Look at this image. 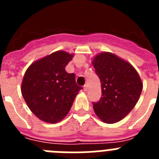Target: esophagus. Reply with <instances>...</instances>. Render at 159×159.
I'll return each instance as SVG.
<instances>
[{
	"mask_svg": "<svg viewBox=\"0 0 159 159\" xmlns=\"http://www.w3.org/2000/svg\"><path fill=\"white\" fill-rule=\"evenodd\" d=\"M84 92H87V91H88V86H87V85H84Z\"/></svg>",
	"mask_w": 159,
	"mask_h": 159,
	"instance_id": "1",
	"label": "esophagus"
}]
</instances>
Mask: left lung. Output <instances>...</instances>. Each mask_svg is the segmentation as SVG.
<instances>
[{"label":"left lung","mask_w":159,"mask_h":159,"mask_svg":"<svg viewBox=\"0 0 159 159\" xmlns=\"http://www.w3.org/2000/svg\"><path fill=\"white\" fill-rule=\"evenodd\" d=\"M101 83L102 97L93 102L96 116L106 123L120 121L139 99L143 83L130 63L113 53L102 52L92 61Z\"/></svg>","instance_id":"1"}]
</instances>
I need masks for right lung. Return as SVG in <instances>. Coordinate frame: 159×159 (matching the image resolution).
I'll return each instance as SVG.
<instances>
[{
  "label": "right lung",
  "mask_w": 159,
  "mask_h": 159,
  "mask_svg": "<svg viewBox=\"0 0 159 159\" xmlns=\"http://www.w3.org/2000/svg\"><path fill=\"white\" fill-rule=\"evenodd\" d=\"M72 57L66 52H55L32 63L25 71L22 95L31 111L42 121H61L82 89L75 83V74L65 71Z\"/></svg>",
  "instance_id": "right-lung-1"
}]
</instances>
